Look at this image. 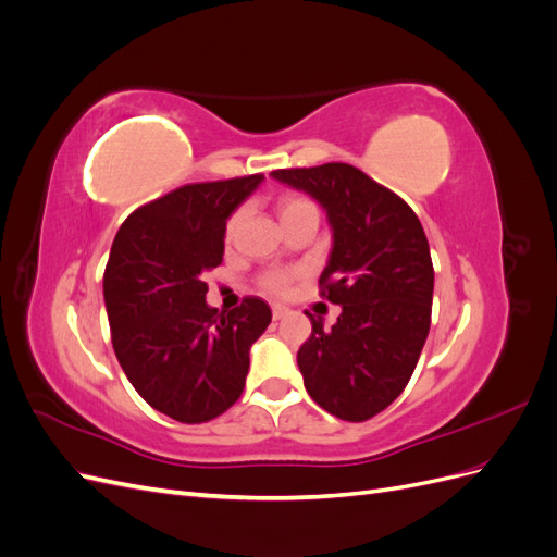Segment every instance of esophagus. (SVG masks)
<instances>
[{"mask_svg": "<svg viewBox=\"0 0 557 557\" xmlns=\"http://www.w3.org/2000/svg\"><path fill=\"white\" fill-rule=\"evenodd\" d=\"M285 313H288V309H285L283 305H272V315H274V320H281Z\"/></svg>", "mask_w": 557, "mask_h": 557, "instance_id": "1", "label": "esophagus"}]
</instances>
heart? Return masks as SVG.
Instances as JSON below:
<instances>
[{
    "instance_id": "b5f03b06",
    "label": "heart",
    "mask_w": 557,
    "mask_h": 557,
    "mask_svg": "<svg viewBox=\"0 0 557 557\" xmlns=\"http://www.w3.org/2000/svg\"><path fill=\"white\" fill-rule=\"evenodd\" d=\"M301 207H313V205H311V201H307V199H295V197L293 199H285L283 205H281V215L283 213H290V211H297ZM239 221H242V213H234L230 218V225H227L230 234L237 230ZM288 283H290V274H272V276L267 278V288L272 290V293H285V290H288Z\"/></svg>"
}]
</instances>
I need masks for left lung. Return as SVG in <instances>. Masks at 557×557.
<instances>
[{
	"label": "left lung",
	"instance_id": "obj_1",
	"mask_svg": "<svg viewBox=\"0 0 557 557\" xmlns=\"http://www.w3.org/2000/svg\"><path fill=\"white\" fill-rule=\"evenodd\" d=\"M272 178L327 213L332 250L320 288L342 313L332 330L307 313L311 336L297 367L318 407L360 423L401 395L425 346L434 293L425 230L407 201L350 164L276 170Z\"/></svg>",
	"mask_w": 557,
	"mask_h": 557
}]
</instances>
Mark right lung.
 <instances>
[{"label": "right lung", "instance_id": "1", "mask_svg": "<svg viewBox=\"0 0 557 557\" xmlns=\"http://www.w3.org/2000/svg\"><path fill=\"white\" fill-rule=\"evenodd\" d=\"M262 181L183 185L134 211L113 239L104 305L115 358L134 391L178 423H207L239 399L250 346L272 323L258 297L218 313L201 281L223 262L230 215Z\"/></svg>", "mask_w": 557, "mask_h": 557}]
</instances>
